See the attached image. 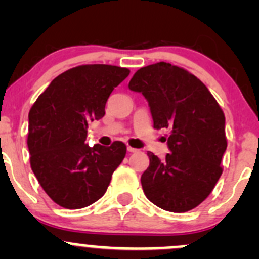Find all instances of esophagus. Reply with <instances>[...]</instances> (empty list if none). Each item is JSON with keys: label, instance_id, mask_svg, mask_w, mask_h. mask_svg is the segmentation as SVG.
Wrapping results in <instances>:
<instances>
[{"label": "esophagus", "instance_id": "1", "mask_svg": "<svg viewBox=\"0 0 259 259\" xmlns=\"http://www.w3.org/2000/svg\"><path fill=\"white\" fill-rule=\"evenodd\" d=\"M127 151H129V153H137L138 149L132 148V146H127Z\"/></svg>", "mask_w": 259, "mask_h": 259}]
</instances>
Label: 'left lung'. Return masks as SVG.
<instances>
[{"label": "left lung", "instance_id": "8db88e82", "mask_svg": "<svg viewBox=\"0 0 259 259\" xmlns=\"http://www.w3.org/2000/svg\"><path fill=\"white\" fill-rule=\"evenodd\" d=\"M129 89L143 94L154 127L170 130L165 159L148 153L142 176L146 198L164 210L183 213L198 207L222 176L227 149L226 117L207 86L168 62L142 67Z\"/></svg>", "mask_w": 259, "mask_h": 259}]
</instances>
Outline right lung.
Masks as SVG:
<instances>
[{
	"label": "right lung",
	"instance_id": "1",
	"mask_svg": "<svg viewBox=\"0 0 259 259\" xmlns=\"http://www.w3.org/2000/svg\"><path fill=\"white\" fill-rule=\"evenodd\" d=\"M130 71L111 65H82L51 81L28 113L27 146L33 174L60 207L80 209L105 194L126 146L85 144L89 122L105 115L113 90Z\"/></svg>",
	"mask_w": 259,
	"mask_h": 259
}]
</instances>
